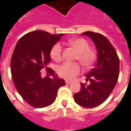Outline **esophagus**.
I'll return each mask as SVG.
<instances>
[{
  "instance_id": "obj_1",
  "label": "esophagus",
  "mask_w": 131,
  "mask_h": 131,
  "mask_svg": "<svg viewBox=\"0 0 131 131\" xmlns=\"http://www.w3.org/2000/svg\"><path fill=\"white\" fill-rule=\"evenodd\" d=\"M65 82H66V84H70L71 83H72V82L69 81V80H66Z\"/></svg>"
}]
</instances>
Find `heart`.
Masks as SVG:
<instances>
[{
  "label": "heart",
  "mask_w": 131,
  "mask_h": 131,
  "mask_svg": "<svg viewBox=\"0 0 131 131\" xmlns=\"http://www.w3.org/2000/svg\"><path fill=\"white\" fill-rule=\"evenodd\" d=\"M68 43L72 46L78 52L76 60H79L84 67L89 68L94 64L96 60V53L89 48V44L83 38L71 39ZM51 57L55 61H59L62 58V47L60 43L55 44L51 49ZM81 72V68L78 63L64 62L58 68L59 75L67 80H73Z\"/></svg>",
  "instance_id": "heart-1"
}]
</instances>
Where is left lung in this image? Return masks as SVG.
Masks as SVG:
<instances>
[{
	"instance_id": "1",
	"label": "left lung",
	"mask_w": 131,
	"mask_h": 131,
	"mask_svg": "<svg viewBox=\"0 0 131 131\" xmlns=\"http://www.w3.org/2000/svg\"><path fill=\"white\" fill-rule=\"evenodd\" d=\"M81 35L92 39L97 51V60L95 67L86 75V81L89 80L90 84L81 83L82 89L75 93L74 100L83 107H96L109 97L118 80L119 60L113 46L104 36L93 31Z\"/></svg>"
}]
</instances>
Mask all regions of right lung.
Segmentation results:
<instances>
[{"instance_id": "1", "label": "right lung", "mask_w": 131, "mask_h": 131, "mask_svg": "<svg viewBox=\"0 0 131 131\" xmlns=\"http://www.w3.org/2000/svg\"><path fill=\"white\" fill-rule=\"evenodd\" d=\"M63 36L51 34L37 30L27 33L19 39L11 59V73L15 87L26 102L34 108L51 105L56 98L58 91L65 85L54 71L47 67L51 62L53 46ZM45 68L54 77L42 79L41 71Z\"/></svg>"}]
</instances>
